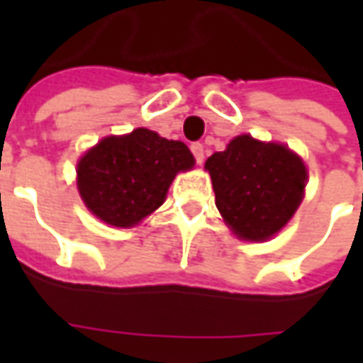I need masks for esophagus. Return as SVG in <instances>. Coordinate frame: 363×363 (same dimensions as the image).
<instances>
[{
	"label": "esophagus",
	"mask_w": 363,
	"mask_h": 363,
	"mask_svg": "<svg viewBox=\"0 0 363 363\" xmlns=\"http://www.w3.org/2000/svg\"><path fill=\"white\" fill-rule=\"evenodd\" d=\"M190 151L194 153V159H196V163H200L202 165V161H204V145L202 143H192L190 145Z\"/></svg>",
	"instance_id": "1"
}]
</instances>
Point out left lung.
I'll list each match as a JSON object with an SVG mask.
<instances>
[{"instance_id": "left-lung-1", "label": "left lung", "mask_w": 363, "mask_h": 363, "mask_svg": "<svg viewBox=\"0 0 363 363\" xmlns=\"http://www.w3.org/2000/svg\"><path fill=\"white\" fill-rule=\"evenodd\" d=\"M216 206L233 233L264 241L278 233L303 198L307 171L301 159L280 143L237 135L225 151L206 161Z\"/></svg>"}]
</instances>
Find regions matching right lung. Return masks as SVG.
I'll return each instance as SVG.
<instances>
[{"mask_svg":"<svg viewBox=\"0 0 363 363\" xmlns=\"http://www.w3.org/2000/svg\"><path fill=\"white\" fill-rule=\"evenodd\" d=\"M192 165L184 143L138 128L104 138L87 151L77 165V186L99 220L132 228L163 204L174 174Z\"/></svg>","mask_w":363,"mask_h":363,"instance_id":"add662e5","label":"right lung"}]
</instances>
